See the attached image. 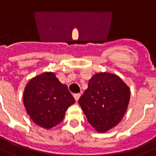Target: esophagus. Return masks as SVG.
<instances>
[{
  "instance_id": "obj_1",
  "label": "esophagus",
  "mask_w": 156,
  "mask_h": 156,
  "mask_svg": "<svg viewBox=\"0 0 156 156\" xmlns=\"http://www.w3.org/2000/svg\"><path fill=\"white\" fill-rule=\"evenodd\" d=\"M80 96H81V94H80V93H75V94H73V97H74V99L76 100V101H78V99L80 98Z\"/></svg>"
}]
</instances>
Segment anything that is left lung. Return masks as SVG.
Masks as SVG:
<instances>
[{
  "label": "left lung",
  "mask_w": 156,
  "mask_h": 156,
  "mask_svg": "<svg viewBox=\"0 0 156 156\" xmlns=\"http://www.w3.org/2000/svg\"><path fill=\"white\" fill-rule=\"evenodd\" d=\"M130 99V90L119 76L96 73L78 103L89 123L99 133H105L119 123Z\"/></svg>",
  "instance_id": "left-lung-1"
}]
</instances>
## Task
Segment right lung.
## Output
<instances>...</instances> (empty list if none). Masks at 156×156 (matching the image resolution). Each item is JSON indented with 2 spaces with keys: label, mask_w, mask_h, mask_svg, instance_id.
<instances>
[{
  "label": "right lung",
  "mask_w": 156,
  "mask_h": 156,
  "mask_svg": "<svg viewBox=\"0 0 156 156\" xmlns=\"http://www.w3.org/2000/svg\"><path fill=\"white\" fill-rule=\"evenodd\" d=\"M23 99L31 119L47 129L59 124L68 108L75 102L68 87L51 72L32 78L24 89Z\"/></svg>",
  "instance_id": "1"
}]
</instances>
